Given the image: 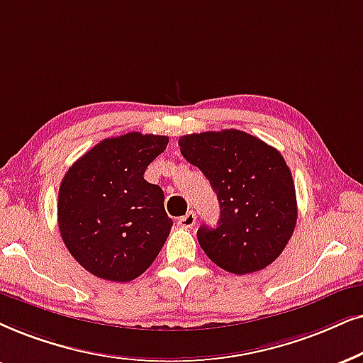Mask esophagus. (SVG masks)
I'll return each instance as SVG.
<instances>
[{"instance_id": "34e87169", "label": "esophagus", "mask_w": 363, "mask_h": 363, "mask_svg": "<svg viewBox=\"0 0 363 363\" xmlns=\"http://www.w3.org/2000/svg\"><path fill=\"white\" fill-rule=\"evenodd\" d=\"M196 219H197V216H196L194 211H189V213L182 216V218H179L177 224L181 228H184V229H191L196 224Z\"/></svg>"}]
</instances>
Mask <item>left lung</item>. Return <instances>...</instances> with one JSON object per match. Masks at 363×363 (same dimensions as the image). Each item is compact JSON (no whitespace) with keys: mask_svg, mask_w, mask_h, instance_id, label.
Instances as JSON below:
<instances>
[{"mask_svg":"<svg viewBox=\"0 0 363 363\" xmlns=\"http://www.w3.org/2000/svg\"><path fill=\"white\" fill-rule=\"evenodd\" d=\"M179 147L208 177L221 208L218 226L197 229L208 258L235 274L272 264L290 241L298 216L295 184L283 155L236 128L184 135Z\"/></svg>","mask_w":363,"mask_h":363,"instance_id":"1","label":"left lung"}]
</instances>
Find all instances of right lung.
Listing matches in <instances>:
<instances>
[{
    "label": "right lung",
    "mask_w": 363,
    "mask_h": 363,
    "mask_svg": "<svg viewBox=\"0 0 363 363\" xmlns=\"http://www.w3.org/2000/svg\"><path fill=\"white\" fill-rule=\"evenodd\" d=\"M169 137L128 132L99 142L63 177L58 228L70 255L108 281L140 277L162 250L172 228L164 192L144 179Z\"/></svg>",
    "instance_id": "1"
}]
</instances>
